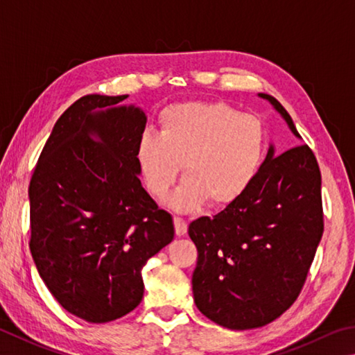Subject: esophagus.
<instances>
[{"mask_svg":"<svg viewBox=\"0 0 355 355\" xmlns=\"http://www.w3.org/2000/svg\"><path fill=\"white\" fill-rule=\"evenodd\" d=\"M173 225H175V234L184 236L186 231H188V223H186L182 217H173Z\"/></svg>","mask_w":355,"mask_h":355,"instance_id":"esophagus-1","label":"esophagus"}]
</instances>
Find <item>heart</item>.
<instances>
[{
  "label": "heart",
  "mask_w": 355,
  "mask_h": 355,
  "mask_svg": "<svg viewBox=\"0 0 355 355\" xmlns=\"http://www.w3.org/2000/svg\"><path fill=\"white\" fill-rule=\"evenodd\" d=\"M159 133L146 130L137 163L147 191L163 198L184 163V183L169 200L178 211L209 202L225 208L241 198L259 173L267 153L263 122L239 114L225 102H183L161 113Z\"/></svg>",
  "instance_id": "obj_1"
}]
</instances>
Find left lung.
I'll return each mask as SVG.
<instances>
[{
	"instance_id": "obj_1",
	"label": "left lung",
	"mask_w": 355,
	"mask_h": 355,
	"mask_svg": "<svg viewBox=\"0 0 355 355\" xmlns=\"http://www.w3.org/2000/svg\"><path fill=\"white\" fill-rule=\"evenodd\" d=\"M301 138L287 110L259 93ZM324 230L321 172L307 144L275 157L241 198L189 225L198 257L192 292L198 311L234 331L272 323L298 298Z\"/></svg>"
}]
</instances>
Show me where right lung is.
<instances>
[{
    "label": "right lung",
    "mask_w": 355,
    "mask_h": 355,
    "mask_svg": "<svg viewBox=\"0 0 355 355\" xmlns=\"http://www.w3.org/2000/svg\"><path fill=\"white\" fill-rule=\"evenodd\" d=\"M128 96L88 94L57 119L29 184V248L59 304L88 323L132 312L143 267L173 239V220L139 180L147 118Z\"/></svg>",
    "instance_id": "right-lung-1"
}]
</instances>
